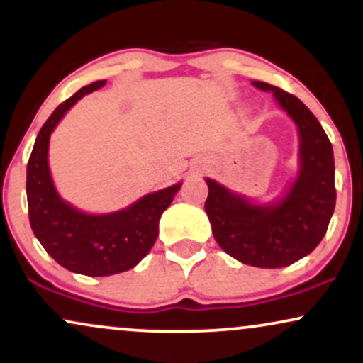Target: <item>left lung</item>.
I'll return each instance as SVG.
<instances>
[{"label":"left lung","instance_id":"1","mask_svg":"<svg viewBox=\"0 0 363 363\" xmlns=\"http://www.w3.org/2000/svg\"><path fill=\"white\" fill-rule=\"evenodd\" d=\"M301 133V174L283 201L251 205L242 196L206 179L205 210L215 240L237 261L257 268H283L318 247L336 205L335 158L328 135L315 116L295 95L264 82Z\"/></svg>","mask_w":363,"mask_h":363}]
</instances>
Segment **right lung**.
<instances>
[{
    "label": "right lung",
    "instance_id": "1",
    "mask_svg": "<svg viewBox=\"0 0 363 363\" xmlns=\"http://www.w3.org/2000/svg\"><path fill=\"white\" fill-rule=\"evenodd\" d=\"M106 80L83 86L56 107L37 135L27 164V201L30 227L45 252L62 268L86 277L128 272L147 256L158 237V220L181 184L147 194L126 210L85 215L65 203L54 189L48 165L49 136L66 111Z\"/></svg>",
    "mask_w": 363,
    "mask_h": 363
}]
</instances>
